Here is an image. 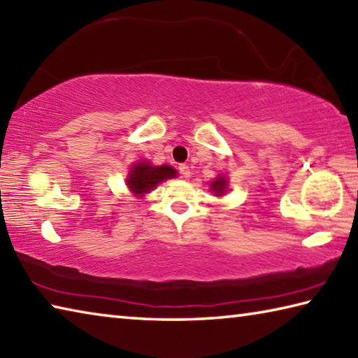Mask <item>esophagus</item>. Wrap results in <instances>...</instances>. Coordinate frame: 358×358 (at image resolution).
I'll list each match as a JSON object with an SVG mask.
<instances>
[{"mask_svg": "<svg viewBox=\"0 0 358 358\" xmlns=\"http://www.w3.org/2000/svg\"><path fill=\"white\" fill-rule=\"evenodd\" d=\"M179 173L184 176V178H190V168L187 165H179Z\"/></svg>", "mask_w": 358, "mask_h": 358, "instance_id": "obj_1", "label": "esophagus"}]
</instances>
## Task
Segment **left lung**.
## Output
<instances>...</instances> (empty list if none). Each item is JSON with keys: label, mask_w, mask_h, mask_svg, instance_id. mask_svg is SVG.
Segmentation results:
<instances>
[{"label": "left lung", "mask_w": 358, "mask_h": 358, "mask_svg": "<svg viewBox=\"0 0 358 358\" xmlns=\"http://www.w3.org/2000/svg\"><path fill=\"white\" fill-rule=\"evenodd\" d=\"M224 185H227V180L223 178H217L215 182H212V190H214L218 196L223 195L224 192Z\"/></svg>", "instance_id": "obj_1"}]
</instances>
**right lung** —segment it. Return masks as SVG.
I'll return each mask as SVG.
<instances>
[{
  "instance_id": "add662e5",
  "label": "right lung",
  "mask_w": 358,
  "mask_h": 358,
  "mask_svg": "<svg viewBox=\"0 0 358 358\" xmlns=\"http://www.w3.org/2000/svg\"><path fill=\"white\" fill-rule=\"evenodd\" d=\"M176 174H178L176 169L168 165L150 166L148 163H138V165L131 168L127 185L135 195H143V193H148L150 189H154L162 180L176 178Z\"/></svg>"
}]
</instances>
